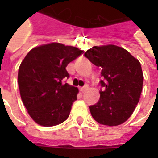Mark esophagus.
Returning <instances> with one entry per match:
<instances>
[{
  "instance_id": "34e87169",
  "label": "esophagus",
  "mask_w": 158,
  "mask_h": 158,
  "mask_svg": "<svg viewBox=\"0 0 158 158\" xmlns=\"http://www.w3.org/2000/svg\"><path fill=\"white\" fill-rule=\"evenodd\" d=\"M88 89H89V87L87 86V85H86V86H84V87H82V88H80V91H81V92H85V91H86V90H87Z\"/></svg>"
}]
</instances>
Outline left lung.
Wrapping results in <instances>:
<instances>
[{
    "instance_id": "1",
    "label": "left lung",
    "mask_w": 158,
    "mask_h": 158,
    "mask_svg": "<svg viewBox=\"0 0 158 158\" xmlns=\"http://www.w3.org/2000/svg\"><path fill=\"white\" fill-rule=\"evenodd\" d=\"M85 57L102 69L104 90L100 98L89 106L92 117L99 124L118 126L127 121L136 107L143 90V74L140 61L126 49L114 45L96 46Z\"/></svg>"
}]
</instances>
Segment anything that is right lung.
I'll list each match as a JSON object with an SVG mask.
<instances>
[{
    "instance_id": "1",
    "label": "right lung",
    "mask_w": 158,
    "mask_h": 158,
    "mask_svg": "<svg viewBox=\"0 0 158 158\" xmlns=\"http://www.w3.org/2000/svg\"><path fill=\"white\" fill-rule=\"evenodd\" d=\"M83 53L82 50L60 43L32 48L18 69V86L23 105L37 124L52 127L64 122L79 90L68 83V64Z\"/></svg>"
}]
</instances>
